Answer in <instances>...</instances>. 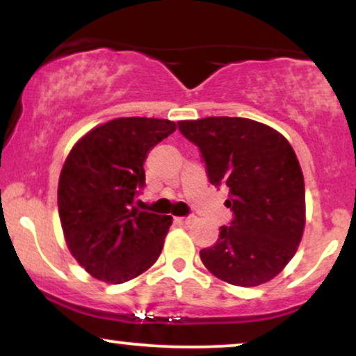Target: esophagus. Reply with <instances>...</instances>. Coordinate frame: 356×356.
<instances>
[{
	"instance_id": "34e87169",
	"label": "esophagus",
	"mask_w": 356,
	"mask_h": 356,
	"mask_svg": "<svg viewBox=\"0 0 356 356\" xmlns=\"http://www.w3.org/2000/svg\"><path fill=\"white\" fill-rule=\"evenodd\" d=\"M192 216H187V218H175V220H177V222H181V224H189V222H192Z\"/></svg>"
}]
</instances>
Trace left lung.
<instances>
[{
	"label": "left lung",
	"instance_id": "obj_1",
	"mask_svg": "<svg viewBox=\"0 0 356 356\" xmlns=\"http://www.w3.org/2000/svg\"><path fill=\"white\" fill-rule=\"evenodd\" d=\"M197 145L212 186L229 187L232 218L201 259L234 286L268 283L295 256L305 229V179L289 142L251 118L206 117L179 122Z\"/></svg>",
	"mask_w": 356,
	"mask_h": 356
}]
</instances>
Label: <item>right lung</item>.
I'll use <instances>...</instances> for the list:
<instances>
[{
  "label": "right lung",
  "instance_id": "1",
  "mask_svg": "<svg viewBox=\"0 0 356 356\" xmlns=\"http://www.w3.org/2000/svg\"><path fill=\"white\" fill-rule=\"evenodd\" d=\"M177 125L164 118L122 117L73 145L58 181V212L72 256L97 280L120 284L161 256L172 218L138 211L149 150Z\"/></svg>",
  "mask_w": 356,
  "mask_h": 356
}]
</instances>
